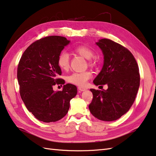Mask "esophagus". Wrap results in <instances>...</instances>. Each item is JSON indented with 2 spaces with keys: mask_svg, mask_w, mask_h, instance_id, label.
Returning a JSON list of instances; mask_svg holds the SVG:
<instances>
[{
  "mask_svg": "<svg viewBox=\"0 0 156 156\" xmlns=\"http://www.w3.org/2000/svg\"><path fill=\"white\" fill-rule=\"evenodd\" d=\"M78 90L80 92H83V91H85L86 89L85 88H83V87L80 86V87H78Z\"/></svg>",
  "mask_w": 156,
  "mask_h": 156,
  "instance_id": "34e87169",
  "label": "esophagus"
}]
</instances>
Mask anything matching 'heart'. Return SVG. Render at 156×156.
Segmentation results:
<instances>
[{
	"mask_svg": "<svg viewBox=\"0 0 156 156\" xmlns=\"http://www.w3.org/2000/svg\"><path fill=\"white\" fill-rule=\"evenodd\" d=\"M73 52L80 55L88 59L89 66L94 65V59L92 58L94 55V52L91 48L86 46L80 45L74 48ZM57 65L60 69L63 70H67L70 66V57L69 55L66 52H62L60 53L57 60ZM92 76V73L88 70L83 71L81 73H73L67 76V82L74 84L78 86H84L86 85L90 78Z\"/></svg>",
	"mask_w": 156,
	"mask_h": 156,
	"instance_id": "1",
	"label": "heart"
}]
</instances>
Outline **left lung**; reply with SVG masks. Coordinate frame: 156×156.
Instances as JSON below:
<instances>
[{
    "instance_id": "1",
    "label": "left lung",
    "mask_w": 156,
    "mask_h": 156,
    "mask_svg": "<svg viewBox=\"0 0 156 156\" xmlns=\"http://www.w3.org/2000/svg\"><path fill=\"white\" fill-rule=\"evenodd\" d=\"M97 44L102 50L104 64L93 82L96 86L106 84L108 88L90 89L93 98L89 110L101 121H116L134 102L140 86L139 68L132 53L120 44L104 38Z\"/></svg>"
}]
</instances>
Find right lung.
Returning a JSON list of instances; mask_svg holds the SVG:
<instances>
[{
    "label": "right lung",
    "instance_id": "add662e5",
    "mask_svg": "<svg viewBox=\"0 0 156 156\" xmlns=\"http://www.w3.org/2000/svg\"><path fill=\"white\" fill-rule=\"evenodd\" d=\"M70 42L57 35L35 41L27 48L18 63L17 78L22 100L35 119L44 122H55L66 116L70 101L77 93L76 87L67 83L62 91L53 87L64 84L57 78L62 70L57 60L64 46Z\"/></svg>",
    "mask_w": 156,
    "mask_h": 156
}]
</instances>
